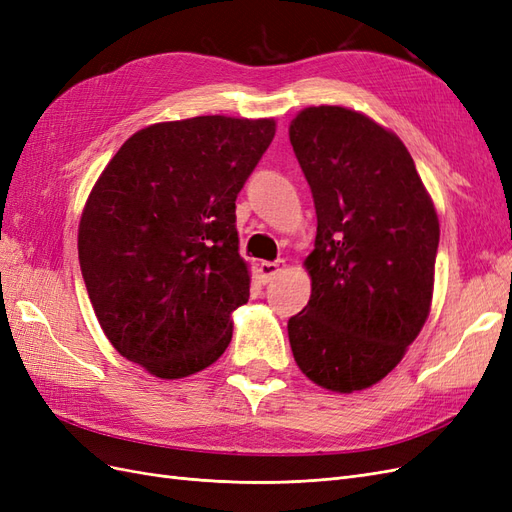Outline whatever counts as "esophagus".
<instances>
[{
    "instance_id": "obj_1",
    "label": "esophagus",
    "mask_w": 512,
    "mask_h": 512,
    "mask_svg": "<svg viewBox=\"0 0 512 512\" xmlns=\"http://www.w3.org/2000/svg\"><path fill=\"white\" fill-rule=\"evenodd\" d=\"M286 269V262L284 260H273V262H260L258 265V275L262 284H269L273 282L277 275H280L282 271Z\"/></svg>"
}]
</instances>
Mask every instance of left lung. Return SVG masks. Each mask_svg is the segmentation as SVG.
Masks as SVG:
<instances>
[{
    "label": "left lung",
    "mask_w": 512,
    "mask_h": 512,
    "mask_svg": "<svg viewBox=\"0 0 512 512\" xmlns=\"http://www.w3.org/2000/svg\"><path fill=\"white\" fill-rule=\"evenodd\" d=\"M288 134L318 218L312 297L288 320L290 348L322 389L361 391L397 367L429 316L438 213L406 145L367 115L309 106Z\"/></svg>",
    "instance_id": "1"
}]
</instances>
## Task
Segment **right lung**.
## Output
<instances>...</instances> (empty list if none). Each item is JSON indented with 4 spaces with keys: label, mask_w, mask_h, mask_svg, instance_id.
Segmentation results:
<instances>
[{
    "label": "right lung",
    "mask_w": 512,
    "mask_h": 512,
    "mask_svg": "<svg viewBox=\"0 0 512 512\" xmlns=\"http://www.w3.org/2000/svg\"><path fill=\"white\" fill-rule=\"evenodd\" d=\"M275 136L273 119L205 115L132 134L79 224V262L113 348L175 380L209 367L250 299L235 200Z\"/></svg>",
    "instance_id": "right-lung-1"
}]
</instances>
